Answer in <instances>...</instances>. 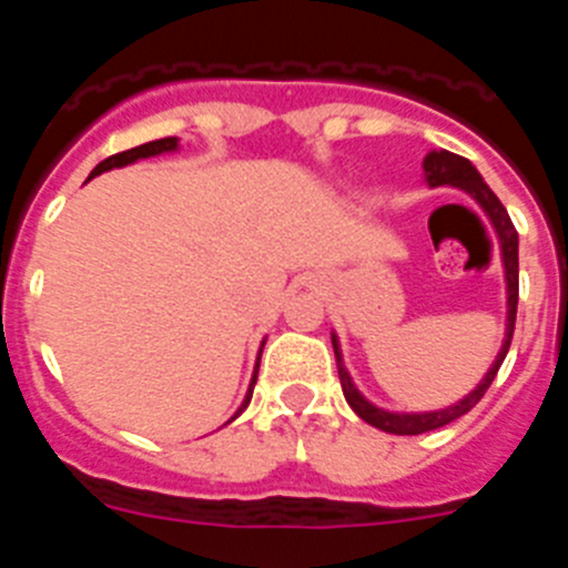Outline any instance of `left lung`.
I'll return each mask as SVG.
<instances>
[{
	"mask_svg": "<svg viewBox=\"0 0 568 568\" xmlns=\"http://www.w3.org/2000/svg\"><path fill=\"white\" fill-rule=\"evenodd\" d=\"M424 182L429 187H458L464 193H469L478 207L484 210L489 224L495 227V235H498L500 244V261H504V278H506V333L504 344H500V353L491 361L489 373L480 378V384L471 389L469 395H464L460 400H455L453 406L446 409H433V413H389V409H381L373 400H366L364 395L358 393V386L353 384V375L346 373L344 355H341L338 335L333 333V349H335V364H338V378L341 389H344L346 404L353 406V413L358 415L361 420L373 424L375 429H384V433L393 435H420V433H433V429H440V426L453 424L455 418L466 415L471 406L484 398V393L489 389V384L498 375L500 364H504L506 353H509L511 333H515V315H518V230L511 224L509 213H506L504 204L498 202V195L491 193L489 184L484 182V175L475 170V164L469 159L458 153H449V150H433V153L424 159Z\"/></svg>",
	"mask_w": 568,
	"mask_h": 568,
	"instance_id": "8db88e82",
	"label": "left lung"
}]
</instances>
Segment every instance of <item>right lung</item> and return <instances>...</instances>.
<instances>
[{"mask_svg": "<svg viewBox=\"0 0 568 568\" xmlns=\"http://www.w3.org/2000/svg\"><path fill=\"white\" fill-rule=\"evenodd\" d=\"M175 150H179V139H175V135H168V139H155V142H148V144H139V148L124 150V153H115V155H110V159H104V162H99L97 168H93V173H90V179H93V175L108 173V170H113V168H128V164L139 162V159H150V155H162V153H175ZM261 349H264V341H261ZM261 349H258V361H261ZM258 361H255L253 381H250L247 395H244V400H241V406L235 409V415L230 420L239 418V415L247 409L250 398H253V386H255V378H258Z\"/></svg>", "mask_w": 568, "mask_h": 568, "instance_id": "right-lung-1", "label": "right lung"}]
</instances>
